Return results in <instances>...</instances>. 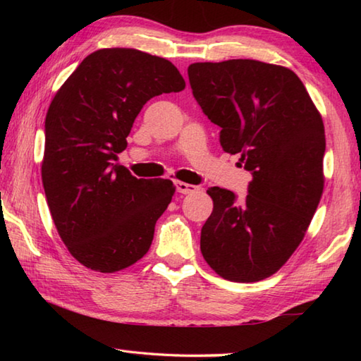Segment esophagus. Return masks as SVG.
Segmentation results:
<instances>
[{
	"label": "esophagus",
	"mask_w": 361,
	"mask_h": 361,
	"mask_svg": "<svg viewBox=\"0 0 361 361\" xmlns=\"http://www.w3.org/2000/svg\"><path fill=\"white\" fill-rule=\"evenodd\" d=\"M175 186H176V191H178L180 194H192L199 189L197 186L189 185V183H183V181H176Z\"/></svg>",
	"instance_id": "obj_1"
}]
</instances>
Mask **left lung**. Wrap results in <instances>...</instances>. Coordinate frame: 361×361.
I'll return each instance as SVG.
<instances>
[{"label":"left lung","mask_w":361,"mask_h":361,"mask_svg":"<svg viewBox=\"0 0 361 361\" xmlns=\"http://www.w3.org/2000/svg\"><path fill=\"white\" fill-rule=\"evenodd\" d=\"M192 94L221 127L219 142L252 172L245 200L209 188L200 252L219 277L259 282L302 242L325 186V127L295 73L250 59L188 66Z\"/></svg>","instance_id":"8db88e82"}]
</instances>
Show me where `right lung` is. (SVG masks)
Masks as SVG:
<instances>
[{
  "instance_id": "obj_1",
  "label": "right lung",
  "mask_w": 361,
  "mask_h": 361,
  "mask_svg": "<svg viewBox=\"0 0 361 361\" xmlns=\"http://www.w3.org/2000/svg\"><path fill=\"white\" fill-rule=\"evenodd\" d=\"M185 87L167 59L108 47L85 57L52 99L42 186L60 239L87 269L113 274L148 253L175 185L138 180L114 161L145 103Z\"/></svg>"
}]
</instances>
